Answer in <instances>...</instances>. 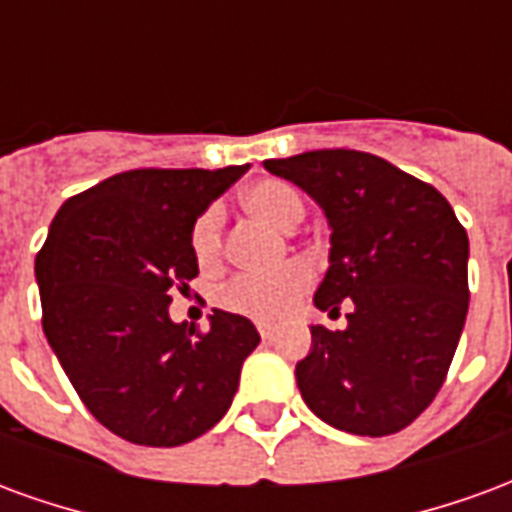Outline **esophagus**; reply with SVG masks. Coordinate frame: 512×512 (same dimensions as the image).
Returning a JSON list of instances; mask_svg holds the SVG:
<instances>
[{"label":"esophagus","mask_w":512,"mask_h":512,"mask_svg":"<svg viewBox=\"0 0 512 512\" xmlns=\"http://www.w3.org/2000/svg\"><path fill=\"white\" fill-rule=\"evenodd\" d=\"M257 332H260V337H263V340H274V326H257Z\"/></svg>","instance_id":"esophagus-1"}]
</instances>
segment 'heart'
Here are the masks:
<instances>
[{
	"label": "heart",
	"instance_id": "1",
	"mask_svg": "<svg viewBox=\"0 0 512 512\" xmlns=\"http://www.w3.org/2000/svg\"><path fill=\"white\" fill-rule=\"evenodd\" d=\"M244 208L260 222L271 224L279 233H293L304 219V200L290 183L279 178H263L241 194ZM224 216L219 205H208L191 222L189 249L200 268L219 266L222 260ZM310 271L299 263L285 266L268 277H235L219 290V307L233 315H244L257 323H277L299 307L310 290Z\"/></svg>",
	"mask_w": 512,
	"mask_h": 512
}]
</instances>
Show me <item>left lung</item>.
<instances>
[{"label": "left lung", "instance_id": "left-lung-1", "mask_svg": "<svg viewBox=\"0 0 512 512\" xmlns=\"http://www.w3.org/2000/svg\"><path fill=\"white\" fill-rule=\"evenodd\" d=\"M263 167L323 208L332 252L315 307H348L343 332L312 326L296 365L304 403L345 433L403 430L439 395L466 323L463 224L430 183L373 153L310 150Z\"/></svg>", "mask_w": 512, "mask_h": 512}]
</instances>
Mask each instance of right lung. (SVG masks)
Instances as JSON below:
<instances>
[{
  "instance_id": "1",
  "label": "right lung",
  "mask_w": 512,
  "mask_h": 512,
  "mask_svg": "<svg viewBox=\"0 0 512 512\" xmlns=\"http://www.w3.org/2000/svg\"><path fill=\"white\" fill-rule=\"evenodd\" d=\"M246 167L128 169L62 202L35 257L43 332L76 395L104 428L178 447L233 403L260 334L213 310L211 329L169 321L172 293L200 268L191 222Z\"/></svg>"
}]
</instances>
